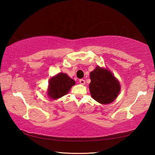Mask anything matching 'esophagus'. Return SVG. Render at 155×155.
I'll return each instance as SVG.
<instances>
[{
  "instance_id": "1",
  "label": "esophagus",
  "mask_w": 155,
  "mask_h": 155,
  "mask_svg": "<svg viewBox=\"0 0 155 155\" xmlns=\"http://www.w3.org/2000/svg\"><path fill=\"white\" fill-rule=\"evenodd\" d=\"M79 83H80V84H81V85H85V81L84 80V79H80L79 80Z\"/></svg>"
}]
</instances>
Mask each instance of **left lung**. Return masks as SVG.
<instances>
[{"instance_id": "obj_1", "label": "left lung", "mask_w": 155, "mask_h": 155, "mask_svg": "<svg viewBox=\"0 0 155 155\" xmlns=\"http://www.w3.org/2000/svg\"><path fill=\"white\" fill-rule=\"evenodd\" d=\"M91 96L101 104H109L117 98L120 91L119 81L107 69L97 66L90 72Z\"/></svg>"}]
</instances>
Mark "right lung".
I'll use <instances>...</instances> for the list:
<instances>
[{
	"mask_svg": "<svg viewBox=\"0 0 155 155\" xmlns=\"http://www.w3.org/2000/svg\"><path fill=\"white\" fill-rule=\"evenodd\" d=\"M47 94L49 98L53 100L61 98L67 94L75 81L65 73H59L49 80Z\"/></svg>",
	"mask_w": 155,
	"mask_h": 155,
	"instance_id": "1",
	"label": "right lung"
}]
</instances>
